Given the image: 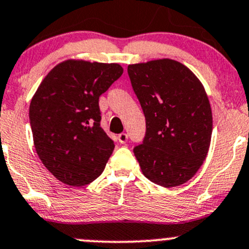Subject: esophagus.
<instances>
[{"label":"esophagus","instance_id":"1","mask_svg":"<svg viewBox=\"0 0 249 249\" xmlns=\"http://www.w3.org/2000/svg\"><path fill=\"white\" fill-rule=\"evenodd\" d=\"M118 141H119L122 144H125V143L127 142V135L124 134V132H123V134H120V135H118Z\"/></svg>","mask_w":249,"mask_h":249}]
</instances>
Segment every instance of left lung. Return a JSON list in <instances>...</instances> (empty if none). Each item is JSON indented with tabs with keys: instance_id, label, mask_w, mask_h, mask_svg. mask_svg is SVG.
I'll return each mask as SVG.
<instances>
[{
	"instance_id": "1",
	"label": "left lung",
	"mask_w": 249,
	"mask_h": 249,
	"mask_svg": "<svg viewBox=\"0 0 249 249\" xmlns=\"http://www.w3.org/2000/svg\"><path fill=\"white\" fill-rule=\"evenodd\" d=\"M145 117V136L134 148L142 173L158 185L177 187L201 167L212 136V110L202 83L171 59L127 66Z\"/></svg>"
}]
</instances>
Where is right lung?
I'll use <instances>...</instances> for the list:
<instances>
[{
  "mask_svg": "<svg viewBox=\"0 0 249 249\" xmlns=\"http://www.w3.org/2000/svg\"><path fill=\"white\" fill-rule=\"evenodd\" d=\"M123 74L119 64L70 59L42 80L30 104L34 144L60 182L82 187L105 170L114 143L100 126L99 97Z\"/></svg>",
  "mask_w": 249,
  "mask_h": 249,
  "instance_id": "right-lung-1",
  "label": "right lung"
}]
</instances>
